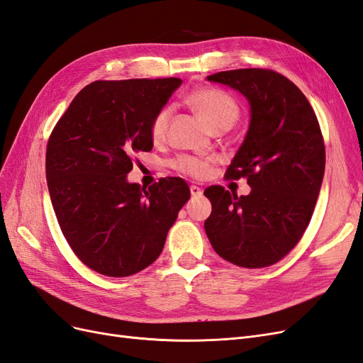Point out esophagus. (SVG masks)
I'll return each instance as SVG.
<instances>
[{"mask_svg": "<svg viewBox=\"0 0 363 363\" xmlns=\"http://www.w3.org/2000/svg\"><path fill=\"white\" fill-rule=\"evenodd\" d=\"M191 194H192V196H201V195H203V189L199 188V186L192 184V186H191Z\"/></svg>", "mask_w": 363, "mask_h": 363, "instance_id": "obj_1", "label": "esophagus"}]
</instances>
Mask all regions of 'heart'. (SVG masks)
<instances>
[{"label":"heart","instance_id":"heart-1","mask_svg":"<svg viewBox=\"0 0 363 363\" xmlns=\"http://www.w3.org/2000/svg\"><path fill=\"white\" fill-rule=\"evenodd\" d=\"M186 103L189 104L192 111L199 115L206 125L213 130L218 127H232L239 118V107L236 101L228 94L215 89V87H201L196 89L186 98ZM171 118V111L168 107H163L152 118L151 123V138L152 140H162L167 133L168 123ZM172 167L184 174H189L192 177H203L208 169V163L206 160L182 156L172 162Z\"/></svg>","mask_w":363,"mask_h":363}]
</instances>
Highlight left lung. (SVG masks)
<instances>
[{
    "instance_id": "obj_1",
    "label": "left lung",
    "mask_w": 363,
    "mask_h": 363,
    "mask_svg": "<svg viewBox=\"0 0 363 363\" xmlns=\"http://www.w3.org/2000/svg\"><path fill=\"white\" fill-rule=\"evenodd\" d=\"M207 80L232 87L250 104L248 131L227 177H247L251 192L207 188L206 235L235 265L269 267L296 245L312 218L325 168L320 124L304 94L274 71H223Z\"/></svg>"
}]
</instances>
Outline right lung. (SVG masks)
Returning a JSON list of instances; mask_svg holds the SVG:
<instances>
[{
	"label": "right lung",
	"instance_id": "1",
	"mask_svg": "<svg viewBox=\"0 0 363 363\" xmlns=\"http://www.w3.org/2000/svg\"><path fill=\"white\" fill-rule=\"evenodd\" d=\"M180 79L94 82L77 94L47 147V182L63 236L86 267L127 277L150 267L191 199L183 179L130 183L131 156L152 148L151 123Z\"/></svg>",
	"mask_w": 363,
	"mask_h": 363
}]
</instances>
